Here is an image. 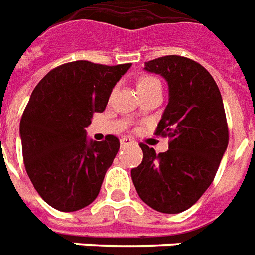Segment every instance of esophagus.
<instances>
[{"instance_id":"esophagus-1","label":"esophagus","mask_w":255,"mask_h":255,"mask_svg":"<svg viewBox=\"0 0 255 255\" xmlns=\"http://www.w3.org/2000/svg\"><path fill=\"white\" fill-rule=\"evenodd\" d=\"M134 141L131 140V138H129V137H122L120 140V144L121 146H126V145H130V144H133Z\"/></svg>"}]
</instances>
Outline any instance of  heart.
<instances>
[{
    "label": "heart",
    "instance_id": "heart-1",
    "mask_svg": "<svg viewBox=\"0 0 255 255\" xmlns=\"http://www.w3.org/2000/svg\"><path fill=\"white\" fill-rule=\"evenodd\" d=\"M155 84H160L155 77H150V76H145V77H141L140 81H138V84H137V88H148V87H152V85Z\"/></svg>",
    "mask_w": 255,
    "mask_h": 255
}]
</instances>
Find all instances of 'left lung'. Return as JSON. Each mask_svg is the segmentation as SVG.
<instances>
[{
	"instance_id": "obj_1",
	"label": "left lung",
	"mask_w": 255,
	"mask_h": 255,
	"mask_svg": "<svg viewBox=\"0 0 255 255\" xmlns=\"http://www.w3.org/2000/svg\"><path fill=\"white\" fill-rule=\"evenodd\" d=\"M144 70L161 76L168 103L156 134L171 138L156 155L140 144L144 159L131 179L146 205L161 213H181L211 186L228 145V128L220 91L204 66L179 55L145 62Z\"/></svg>"
}]
</instances>
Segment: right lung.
Here are the masks:
<instances>
[{"label":"right lung","instance_id":"right-lung-1","mask_svg":"<svg viewBox=\"0 0 255 255\" xmlns=\"http://www.w3.org/2000/svg\"><path fill=\"white\" fill-rule=\"evenodd\" d=\"M131 64L106 66L76 61L39 81L20 121L25 170L39 196L61 212L88 206L98 197L120 141L89 140L85 128L103 113L115 84Z\"/></svg>","mask_w":255,"mask_h":255}]
</instances>
